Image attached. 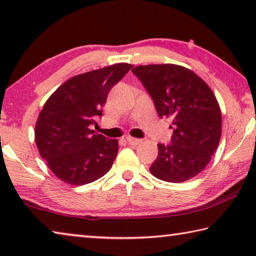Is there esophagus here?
<instances>
[{"mask_svg":"<svg viewBox=\"0 0 256 256\" xmlns=\"http://www.w3.org/2000/svg\"><path fill=\"white\" fill-rule=\"evenodd\" d=\"M126 141L128 142L130 144H132V146H138V144H140L141 142H142V140H140V138H132V136H128L126 138Z\"/></svg>","mask_w":256,"mask_h":256,"instance_id":"34e87169","label":"esophagus"}]
</instances>
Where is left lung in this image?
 <instances>
[{
  "label": "left lung",
  "instance_id": "obj_1",
  "mask_svg": "<svg viewBox=\"0 0 256 256\" xmlns=\"http://www.w3.org/2000/svg\"><path fill=\"white\" fill-rule=\"evenodd\" d=\"M148 90L160 118L172 120V144H158L150 172L182 183L204 170L222 138V110L206 82L176 64H149L132 70Z\"/></svg>",
  "mask_w": 256,
  "mask_h": 256
}]
</instances>
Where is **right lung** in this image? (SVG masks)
Segmentation results:
<instances>
[{"label":"right lung","instance_id":"add662e5","mask_svg":"<svg viewBox=\"0 0 256 256\" xmlns=\"http://www.w3.org/2000/svg\"><path fill=\"white\" fill-rule=\"evenodd\" d=\"M133 68L118 63L72 76L50 94L38 115L34 141L53 174L71 185H84L110 170L118 138L94 134L108 92Z\"/></svg>","mask_w":256,"mask_h":256}]
</instances>
